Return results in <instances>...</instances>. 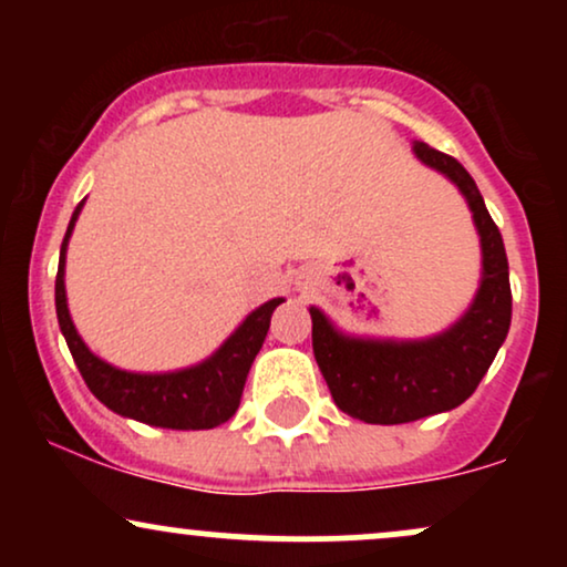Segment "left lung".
<instances>
[{
  "instance_id": "left-lung-1",
  "label": "left lung",
  "mask_w": 567,
  "mask_h": 567,
  "mask_svg": "<svg viewBox=\"0 0 567 567\" xmlns=\"http://www.w3.org/2000/svg\"><path fill=\"white\" fill-rule=\"evenodd\" d=\"M424 165L451 178L470 202L483 247V279L466 315L421 341L351 338L311 306V347L336 405L365 424H408L470 400L496 360L512 322L509 261L483 194L458 159L415 141Z\"/></svg>"
}]
</instances>
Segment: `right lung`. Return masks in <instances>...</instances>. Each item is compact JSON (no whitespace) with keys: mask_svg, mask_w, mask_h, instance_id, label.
Wrapping results in <instances>:
<instances>
[{"mask_svg":"<svg viewBox=\"0 0 567 567\" xmlns=\"http://www.w3.org/2000/svg\"><path fill=\"white\" fill-rule=\"evenodd\" d=\"M82 205L84 199L76 205L61 245V261H58L55 277V311L61 333L66 338L71 357H74L87 389L109 410L148 426L188 432V429H213L226 424L237 413L247 373H250L252 360L264 347L271 315L282 303V298H271L256 311H250L245 322L220 343L216 354H210L199 365L173 370V373H130V370L109 365L84 347L80 333H76L69 315L66 285H63L69 237L74 231L76 218H80Z\"/></svg>","mask_w":567,"mask_h":567,"instance_id":"right-lung-1","label":"right lung"}]
</instances>
